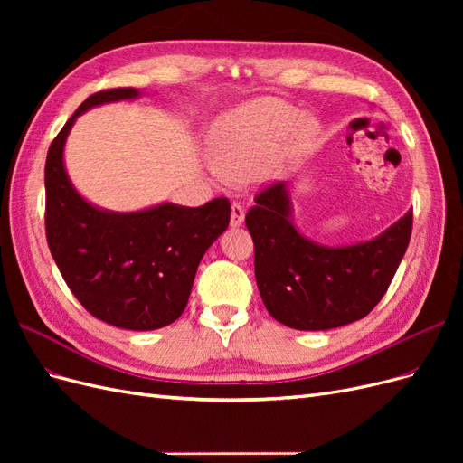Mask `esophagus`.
I'll return each mask as SVG.
<instances>
[{
    "instance_id": "34e87169",
    "label": "esophagus",
    "mask_w": 463,
    "mask_h": 463,
    "mask_svg": "<svg viewBox=\"0 0 463 463\" xmlns=\"http://www.w3.org/2000/svg\"><path fill=\"white\" fill-rule=\"evenodd\" d=\"M243 220H245V210H243V206L240 204V203H233L232 204V228H240L241 223H243Z\"/></svg>"
}]
</instances>
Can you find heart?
Listing matches in <instances>:
<instances>
[{"label":"heart","instance_id":"b5f03b06","mask_svg":"<svg viewBox=\"0 0 463 463\" xmlns=\"http://www.w3.org/2000/svg\"><path fill=\"white\" fill-rule=\"evenodd\" d=\"M318 135V121L299 119L298 108L272 98L250 100L213 125V160L208 162V172L218 184L255 181L286 160L309 154Z\"/></svg>","mask_w":463,"mask_h":463}]
</instances>
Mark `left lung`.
I'll use <instances>...</instances> for the list:
<instances>
[{
    "label": "left lung",
    "instance_id": "obj_1",
    "mask_svg": "<svg viewBox=\"0 0 463 463\" xmlns=\"http://www.w3.org/2000/svg\"><path fill=\"white\" fill-rule=\"evenodd\" d=\"M245 218L255 241V276L269 313L296 330L340 328L367 317L383 299L408 249V210L373 240L330 247L305 237L293 223L289 184L255 197Z\"/></svg>",
    "mask_w": 463,
    "mask_h": 463
}]
</instances>
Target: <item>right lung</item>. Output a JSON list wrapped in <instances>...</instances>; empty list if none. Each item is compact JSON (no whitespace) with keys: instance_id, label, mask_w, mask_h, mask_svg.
<instances>
[{"instance_id":"obj_1","label":"right lung","mask_w":463,"mask_h":463,"mask_svg":"<svg viewBox=\"0 0 463 463\" xmlns=\"http://www.w3.org/2000/svg\"><path fill=\"white\" fill-rule=\"evenodd\" d=\"M141 94L129 87L89 96L53 138L44 174L46 237L55 264L92 317L125 330H156L181 317L199 262L226 232L232 213L228 199L197 208L160 203L116 213L75 189L63 152L77 118Z\"/></svg>"}]
</instances>
